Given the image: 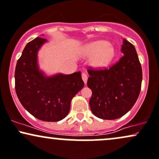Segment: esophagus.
Segmentation results:
<instances>
[{"label": "esophagus", "instance_id": "esophagus-1", "mask_svg": "<svg viewBox=\"0 0 159 159\" xmlns=\"http://www.w3.org/2000/svg\"><path fill=\"white\" fill-rule=\"evenodd\" d=\"M81 77H82V79H83L84 82L85 84H87V79H88V76L85 73V72H82L81 74Z\"/></svg>", "mask_w": 159, "mask_h": 159}]
</instances>
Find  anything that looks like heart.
Returning <instances> with one entry per match:
<instances>
[{
	"instance_id": "1",
	"label": "heart",
	"mask_w": 159,
	"mask_h": 159,
	"mask_svg": "<svg viewBox=\"0 0 159 159\" xmlns=\"http://www.w3.org/2000/svg\"><path fill=\"white\" fill-rule=\"evenodd\" d=\"M84 53L87 56H93L90 63L95 67L108 66L115 57L114 48L106 41L92 42L87 46Z\"/></svg>"
}]
</instances>
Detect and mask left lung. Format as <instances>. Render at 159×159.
Returning <instances> with one entry per match:
<instances>
[{
  "label": "left lung",
  "mask_w": 159,
  "mask_h": 159,
  "mask_svg": "<svg viewBox=\"0 0 159 159\" xmlns=\"http://www.w3.org/2000/svg\"><path fill=\"white\" fill-rule=\"evenodd\" d=\"M124 55L110 68L87 70V86L93 92L91 111L101 119L121 118L131 110L141 91L142 69L135 47L124 39Z\"/></svg>",
  "instance_id": "1"
}]
</instances>
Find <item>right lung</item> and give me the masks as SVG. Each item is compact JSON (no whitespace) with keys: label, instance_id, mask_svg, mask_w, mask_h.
<instances>
[{"label":"right lung","instance_id":"add662e5","mask_svg":"<svg viewBox=\"0 0 159 159\" xmlns=\"http://www.w3.org/2000/svg\"><path fill=\"white\" fill-rule=\"evenodd\" d=\"M47 39L29 42L15 71V91L22 106L38 119L58 121L67 116L73 97L84 86L81 72L46 77L39 71L37 52Z\"/></svg>","mask_w":159,"mask_h":159}]
</instances>
